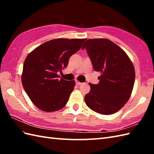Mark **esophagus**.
Here are the masks:
<instances>
[{
  "label": "esophagus",
  "mask_w": 154,
  "mask_h": 154,
  "mask_svg": "<svg viewBox=\"0 0 154 154\" xmlns=\"http://www.w3.org/2000/svg\"><path fill=\"white\" fill-rule=\"evenodd\" d=\"M76 85H81V83H80L79 81H76Z\"/></svg>",
  "instance_id": "1"
}]
</instances>
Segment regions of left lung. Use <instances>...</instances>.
Instances as JSON below:
<instances>
[{
  "mask_svg": "<svg viewBox=\"0 0 154 154\" xmlns=\"http://www.w3.org/2000/svg\"><path fill=\"white\" fill-rule=\"evenodd\" d=\"M83 49L94 70L101 73L99 83H89L91 90L85 96L86 104L104 115L118 112L131 95L135 81L133 63L125 51L108 39H89L84 43Z\"/></svg>",
  "mask_w": 154,
  "mask_h": 154,
  "instance_id": "8db88e82",
  "label": "left lung"
}]
</instances>
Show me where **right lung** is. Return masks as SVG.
I'll return each instance as SVG.
<instances>
[{
	"instance_id": "1",
	"label": "right lung",
	"mask_w": 154,
	"mask_h": 154,
	"mask_svg": "<svg viewBox=\"0 0 154 154\" xmlns=\"http://www.w3.org/2000/svg\"><path fill=\"white\" fill-rule=\"evenodd\" d=\"M86 39H54L42 44L29 54L22 74L23 87L32 102L45 112H54L67 104L75 81L59 79L72 55Z\"/></svg>"
}]
</instances>
